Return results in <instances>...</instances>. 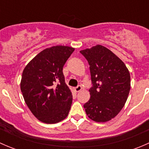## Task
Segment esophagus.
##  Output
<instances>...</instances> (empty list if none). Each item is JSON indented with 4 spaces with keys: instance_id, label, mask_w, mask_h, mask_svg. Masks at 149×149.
I'll return each mask as SVG.
<instances>
[{
    "instance_id": "obj_1",
    "label": "esophagus",
    "mask_w": 149,
    "mask_h": 149,
    "mask_svg": "<svg viewBox=\"0 0 149 149\" xmlns=\"http://www.w3.org/2000/svg\"><path fill=\"white\" fill-rule=\"evenodd\" d=\"M81 89H82V87L81 85H78L77 86L74 88V90L76 91V92H79V91H80Z\"/></svg>"
}]
</instances>
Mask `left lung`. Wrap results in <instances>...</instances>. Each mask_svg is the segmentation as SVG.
Returning a JSON list of instances; mask_svg holds the SVG:
<instances>
[{
	"label": "left lung",
	"instance_id": "1",
	"mask_svg": "<svg viewBox=\"0 0 149 149\" xmlns=\"http://www.w3.org/2000/svg\"><path fill=\"white\" fill-rule=\"evenodd\" d=\"M89 65L91 97L84 104L86 115L96 122L115 118L127 101L130 76L124 63L105 47L97 45L80 51Z\"/></svg>",
	"mask_w": 149,
	"mask_h": 149
}]
</instances>
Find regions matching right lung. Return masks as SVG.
Returning a JSON list of instances; mask_svg holds the SVG:
<instances>
[{
    "instance_id": "obj_1",
    "label": "right lung",
    "mask_w": 149,
    "mask_h": 149,
    "mask_svg": "<svg viewBox=\"0 0 149 149\" xmlns=\"http://www.w3.org/2000/svg\"><path fill=\"white\" fill-rule=\"evenodd\" d=\"M73 51L68 46L47 48L24 69L21 91L29 109L42 123H57L68 115L73 96L63 68Z\"/></svg>"
}]
</instances>
